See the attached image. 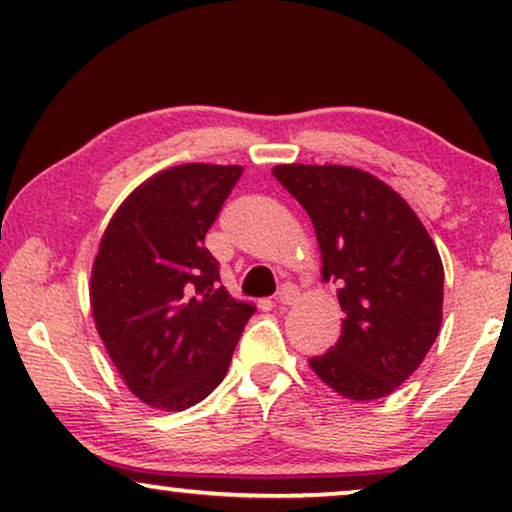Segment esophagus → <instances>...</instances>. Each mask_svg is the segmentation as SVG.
Instances as JSON below:
<instances>
[{
    "label": "esophagus",
    "instance_id": "1",
    "mask_svg": "<svg viewBox=\"0 0 512 512\" xmlns=\"http://www.w3.org/2000/svg\"><path fill=\"white\" fill-rule=\"evenodd\" d=\"M298 296H300V291H298V286H293V284H284L282 289L277 291V303H282V305H293L298 300Z\"/></svg>",
    "mask_w": 512,
    "mask_h": 512
}]
</instances>
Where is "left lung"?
<instances>
[{
	"mask_svg": "<svg viewBox=\"0 0 512 512\" xmlns=\"http://www.w3.org/2000/svg\"><path fill=\"white\" fill-rule=\"evenodd\" d=\"M275 179L317 230L324 279L345 319L310 366L352 401L389 396L419 368L443 319V263L422 221L373 174L342 165H277Z\"/></svg>",
	"mask_w": 512,
	"mask_h": 512,
	"instance_id": "8db88e82",
	"label": "left lung"
}]
</instances>
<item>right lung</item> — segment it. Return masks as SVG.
Listing matches in <instances>:
<instances>
[{
	"mask_svg": "<svg viewBox=\"0 0 512 512\" xmlns=\"http://www.w3.org/2000/svg\"><path fill=\"white\" fill-rule=\"evenodd\" d=\"M240 165H177L144 181L104 230L90 279L97 333L139 401L179 412L226 377L254 307L221 286L205 235Z\"/></svg>",
	"mask_w": 512,
	"mask_h": 512,
	"instance_id": "obj_1",
	"label": "right lung"
}]
</instances>
